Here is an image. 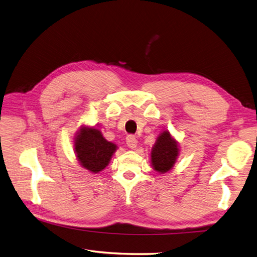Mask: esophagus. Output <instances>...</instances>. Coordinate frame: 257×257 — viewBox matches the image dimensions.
I'll use <instances>...</instances> for the list:
<instances>
[{
  "instance_id": "obj_1",
  "label": "esophagus",
  "mask_w": 257,
  "mask_h": 257,
  "mask_svg": "<svg viewBox=\"0 0 257 257\" xmlns=\"http://www.w3.org/2000/svg\"><path fill=\"white\" fill-rule=\"evenodd\" d=\"M126 142H127V146L130 148V149H136L137 146H138V140L137 138L135 136H128L126 138Z\"/></svg>"
}]
</instances>
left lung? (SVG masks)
<instances>
[{"mask_svg":"<svg viewBox=\"0 0 257 257\" xmlns=\"http://www.w3.org/2000/svg\"><path fill=\"white\" fill-rule=\"evenodd\" d=\"M180 154L179 143L168 130H163L151 150V165L159 174L172 170Z\"/></svg>","mask_w":257,"mask_h":257,"instance_id":"8db88e82","label":"left lung"}]
</instances>
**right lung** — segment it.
<instances>
[{
    "label": "right lung",
    "instance_id": "add662e5",
    "mask_svg": "<svg viewBox=\"0 0 257 257\" xmlns=\"http://www.w3.org/2000/svg\"><path fill=\"white\" fill-rule=\"evenodd\" d=\"M117 146L107 141L95 126L80 127L74 137V151L81 167L91 174L105 169L117 150Z\"/></svg>",
    "mask_w": 257,
    "mask_h": 257
}]
</instances>
